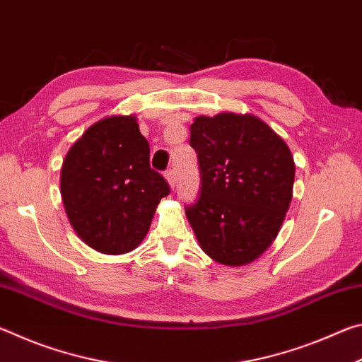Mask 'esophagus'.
<instances>
[{"label": "esophagus", "mask_w": 362, "mask_h": 362, "mask_svg": "<svg viewBox=\"0 0 362 362\" xmlns=\"http://www.w3.org/2000/svg\"><path fill=\"white\" fill-rule=\"evenodd\" d=\"M166 179H168V182H169V185H170V188H175V175H174V170L173 169H168L166 170Z\"/></svg>", "instance_id": "34e87169"}]
</instances>
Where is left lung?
<instances>
[{"label": "left lung", "mask_w": 362, "mask_h": 362, "mask_svg": "<svg viewBox=\"0 0 362 362\" xmlns=\"http://www.w3.org/2000/svg\"><path fill=\"white\" fill-rule=\"evenodd\" d=\"M199 192L185 206L201 249L241 267L269 247L292 199L296 164L272 127L252 115L198 116L189 127Z\"/></svg>", "instance_id": "obj_1"}]
</instances>
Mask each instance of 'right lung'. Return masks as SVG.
<instances>
[{"label": "right lung", "mask_w": 362, "mask_h": 362, "mask_svg": "<svg viewBox=\"0 0 362 362\" xmlns=\"http://www.w3.org/2000/svg\"><path fill=\"white\" fill-rule=\"evenodd\" d=\"M60 192L76 235L99 252L118 255L142 243L170 188L150 168V145L136 118L110 116L73 144Z\"/></svg>", "instance_id": "right-lung-1"}]
</instances>
